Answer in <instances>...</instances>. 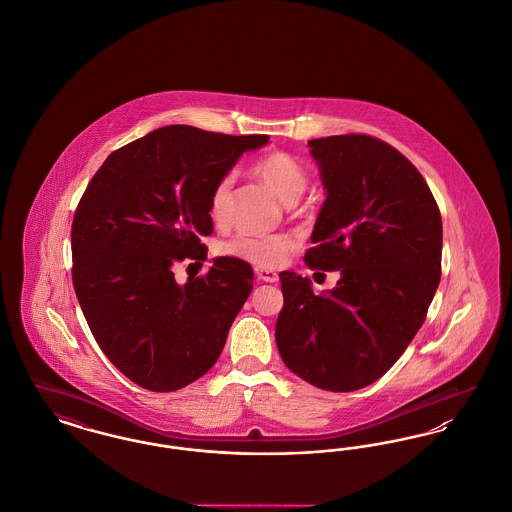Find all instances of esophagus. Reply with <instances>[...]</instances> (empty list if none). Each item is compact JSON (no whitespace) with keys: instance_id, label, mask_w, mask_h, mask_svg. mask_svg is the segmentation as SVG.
I'll return each instance as SVG.
<instances>
[{"instance_id":"34e87169","label":"esophagus","mask_w":512,"mask_h":512,"mask_svg":"<svg viewBox=\"0 0 512 512\" xmlns=\"http://www.w3.org/2000/svg\"><path fill=\"white\" fill-rule=\"evenodd\" d=\"M255 274H257V278H259V280H263V282H270V284L278 280V274H276L272 268L257 267L255 268Z\"/></svg>"}]
</instances>
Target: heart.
<instances>
[{"label": "heart", "mask_w": 512, "mask_h": 512, "mask_svg": "<svg viewBox=\"0 0 512 512\" xmlns=\"http://www.w3.org/2000/svg\"><path fill=\"white\" fill-rule=\"evenodd\" d=\"M255 172L265 182L268 190L286 205L295 203L305 192L309 182L305 167L286 151H274L259 159ZM230 182V178H222L211 194L209 213L215 220L224 219ZM292 247V240L282 234H240L234 240L220 245V253L242 259L255 267L276 268L286 261Z\"/></svg>", "instance_id": "b5f03b06"}]
</instances>
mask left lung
<instances>
[{
    "mask_svg": "<svg viewBox=\"0 0 512 512\" xmlns=\"http://www.w3.org/2000/svg\"><path fill=\"white\" fill-rule=\"evenodd\" d=\"M326 199L305 253L340 270L334 290L280 272L282 361L320 390L355 391L384 376L422 326L441 274V215L413 163L363 134L309 140Z\"/></svg>",
    "mask_w": 512,
    "mask_h": 512,
    "instance_id": "left-lung-1",
    "label": "left lung"
}]
</instances>
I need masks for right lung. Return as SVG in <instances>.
I'll return each instance as SVG.
<instances>
[{"label":"right lung","mask_w":512,"mask_h":512,"mask_svg":"<svg viewBox=\"0 0 512 512\" xmlns=\"http://www.w3.org/2000/svg\"><path fill=\"white\" fill-rule=\"evenodd\" d=\"M268 136H226L171 124L113 151L82 195L71 232L73 284L105 357L134 384L176 391L217 363L253 290V268L215 257L207 276L174 280L205 261L211 194Z\"/></svg>","instance_id":"right-lung-1"}]
</instances>
